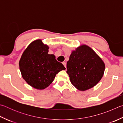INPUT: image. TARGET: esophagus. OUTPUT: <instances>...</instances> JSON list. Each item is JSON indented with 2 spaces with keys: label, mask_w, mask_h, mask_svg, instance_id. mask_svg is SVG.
Here are the masks:
<instances>
[{
  "label": "esophagus",
  "mask_w": 123,
  "mask_h": 123,
  "mask_svg": "<svg viewBox=\"0 0 123 123\" xmlns=\"http://www.w3.org/2000/svg\"><path fill=\"white\" fill-rule=\"evenodd\" d=\"M62 64H63V65H64V67H65V68H66V62H62Z\"/></svg>",
  "instance_id": "1"
}]
</instances>
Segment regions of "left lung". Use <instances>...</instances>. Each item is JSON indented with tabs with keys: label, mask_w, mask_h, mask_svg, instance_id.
Wrapping results in <instances>:
<instances>
[{
	"label": "left lung",
	"mask_w": 123,
	"mask_h": 123,
	"mask_svg": "<svg viewBox=\"0 0 123 123\" xmlns=\"http://www.w3.org/2000/svg\"><path fill=\"white\" fill-rule=\"evenodd\" d=\"M105 63L90 47L83 44L73 50L67 63V73L76 88L86 91L96 86L102 79Z\"/></svg>",
	"instance_id": "left-lung-1"
}]
</instances>
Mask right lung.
<instances>
[{"mask_svg":"<svg viewBox=\"0 0 123 123\" xmlns=\"http://www.w3.org/2000/svg\"><path fill=\"white\" fill-rule=\"evenodd\" d=\"M49 47L40 39L29 44L20 59L22 77L30 86L43 90L52 83L56 75L66 68L57 61L53 54H48Z\"/></svg>","mask_w":123,"mask_h":123,"instance_id":"add662e5","label":"right lung"}]
</instances>
